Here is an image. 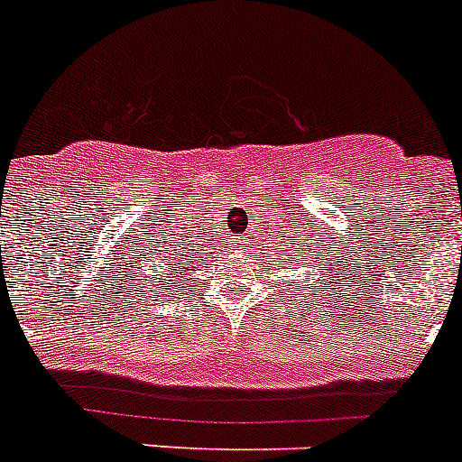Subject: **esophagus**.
Instances as JSON below:
<instances>
[{"label":"esophagus","instance_id":"esophagus-1","mask_svg":"<svg viewBox=\"0 0 462 462\" xmlns=\"http://www.w3.org/2000/svg\"><path fill=\"white\" fill-rule=\"evenodd\" d=\"M236 245H238V249H243V247H245V245H247V243H245V240H243V238H238V240H236Z\"/></svg>","mask_w":462,"mask_h":462}]
</instances>
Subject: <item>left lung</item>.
Wrapping results in <instances>:
<instances>
[{
    "instance_id": "8db88e82",
    "label": "left lung",
    "mask_w": 462,
    "mask_h": 462,
    "mask_svg": "<svg viewBox=\"0 0 462 462\" xmlns=\"http://www.w3.org/2000/svg\"><path fill=\"white\" fill-rule=\"evenodd\" d=\"M277 234H279V240H282V243L277 245V270L279 273L289 274V286H295V289L300 291H309L314 298H319V291L314 289H316V283L323 282V277L319 274V277H316V283L311 282V277H314L316 273H323L325 265L329 268L332 259H325L323 254H316L314 240H307L304 236H298L300 226H298V234L291 231V224L286 231H277ZM334 263H337V261H334ZM298 267L310 268L308 271L310 277L304 282L292 279V270ZM328 279H332V274H328Z\"/></svg>"
}]
</instances>
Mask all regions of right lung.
Listing matches in <instances>:
<instances>
[{
	"instance_id": "right-lung-1",
	"label": "right lung",
	"mask_w": 462,
	"mask_h": 462,
	"mask_svg": "<svg viewBox=\"0 0 462 462\" xmlns=\"http://www.w3.org/2000/svg\"><path fill=\"white\" fill-rule=\"evenodd\" d=\"M183 240V236H180ZM153 243V240H151ZM148 243V245H151ZM203 254L199 249H192L189 245L179 243V240L171 238H162L158 245L153 247H146L142 252V265L137 270H130L133 274V286H130V293L133 298L139 300H148V302H153V298H158V302H162L164 295L173 298V293H179V291H185L183 283L188 282V273L197 265H206L203 261ZM159 265L155 266L154 263ZM160 269L165 274V283L160 284L157 282V275L154 270ZM167 281L174 283L173 287L164 290Z\"/></svg>"
}]
</instances>
